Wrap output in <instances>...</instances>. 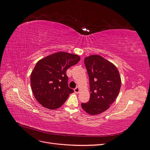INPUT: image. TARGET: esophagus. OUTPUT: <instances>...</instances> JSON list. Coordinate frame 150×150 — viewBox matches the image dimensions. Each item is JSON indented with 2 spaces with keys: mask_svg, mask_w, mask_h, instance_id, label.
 I'll use <instances>...</instances> for the list:
<instances>
[{
  "mask_svg": "<svg viewBox=\"0 0 150 150\" xmlns=\"http://www.w3.org/2000/svg\"><path fill=\"white\" fill-rule=\"evenodd\" d=\"M74 92L76 93V94H78L79 93V91H80V88H79V87H76L74 89Z\"/></svg>",
  "mask_w": 150,
  "mask_h": 150,
  "instance_id": "esophagus-1",
  "label": "esophagus"
}]
</instances>
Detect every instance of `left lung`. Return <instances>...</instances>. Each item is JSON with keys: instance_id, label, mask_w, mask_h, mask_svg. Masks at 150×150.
Instances as JSON below:
<instances>
[{"instance_id": "8db88e82", "label": "left lung", "mask_w": 150, "mask_h": 150, "mask_svg": "<svg viewBox=\"0 0 150 150\" xmlns=\"http://www.w3.org/2000/svg\"><path fill=\"white\" fill-rule=\"evenodd\" d=\"M84 64L89 79L90 99L81 107L91 115L106 111L120 93L121 79L117 67L99 55L85 57Z\"/></svg>"}]
</instances>
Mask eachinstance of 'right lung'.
I'll return each instance as SVG.
<instances>
[{"mask_svg":"<svg viewBox=\"0 0 150 150\" xmlns=\"http://www.w3.org/2000/svg\"><path fill=\"white\" fill-rule=\"evenodd\" d=\"M80 57L59 51L40 59L32 71V91L39 104L49 110L59 108L74 92L68 87L66 70L77 64Z\"/></svg>","mask_w":150,"mask_h":150,"instance_id":"right-lung-1","label":"right lung"}]
</instances>
